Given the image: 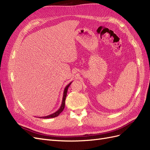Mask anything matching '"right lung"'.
Listing matches in <instances>:
<instances>
[{
	"mask_svg": "<svg viewBox=\"0 0 150 150\" xmlns=\"http://www.w3.org/2000/svg\"><path fill=\"white\" fill-rule=\"evenodd\" d=\"M72 82H71L70 83L68 84L66 86V88L64 90V93H63V97H62V104H61V107L59 108V110L56 111L55 112L52 113V114L50 115H48V116H43V117H42V118H44V119H46V118H51V117H55L59 115L60 113L64 110V107H65V100H66V95H67V89H68V88L69 87V86L71 85V84L72 83Z\"/></svg>",
	"mask_w": 150,
	"mask_h": 150,
	"instance_id": "right-lung-1",
	"label": "right lung"
}]
</instances>
